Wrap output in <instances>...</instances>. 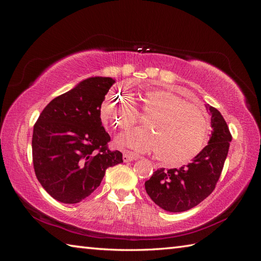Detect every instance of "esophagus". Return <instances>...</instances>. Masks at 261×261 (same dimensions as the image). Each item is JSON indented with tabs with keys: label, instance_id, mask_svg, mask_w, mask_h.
<instances>
[{
	"label": "esophagus",
	"instance_id": "1",
	"mask_svg": "<svg viewBox=\"0 0 261 261\" xmlns=\"http://www.w3.org/2000/svg\"><path fill=\"white\" fill-rule=\"evenodd\" d=\"M138 155H136V154H133V153H124L123 154V161L124 162H130V161H133V160H136V159H138Z\"/></svg>",
	"mask_w": 261,
	"mask_h": 261
}]
</instances>
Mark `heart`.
Masks as SVG:
<instances>
[{"label":"heart","mask_w":261,"mask_h":261,"mask_svg":"<svg viewBox=\"0 0 261 261\" xmlns=\"http://www.w3.org/2000/svg\"><path fill=\"white\" fill-rule=\"evenodd\" d=\"M140 111L149 115L148 128H134L118 136L115 145L134 152H155L168 164L184 163L198 153L209 134L204 110L167 89L151 88L138 96ZM102 122L127 129L138 121V110L128 93H109L100 109Z\"/></svg>","instance_id":"heart-1"}]
</instances>
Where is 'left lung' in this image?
Instances as JSON below:
<instances>
[{
  "label": "left lung",
  "instance_id": "left-lung-1",
  "mask_svg": "<svg viewBox=\"0 0 261 261\" xmlns=\"http://www.w3.org/2000/svg\"><path fill=\"white\" fill-rule=\"evenodd\" d=\"M212 133L208 145L191 163L178 169H158L145 183L146 192L160 208L181 212L196 207L213 192L222 172L232 135L223 116L206 105Z\"/></svg>",
  "mask_w": 261,
  "mask_h": 261
}]
</instances>
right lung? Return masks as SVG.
I'll return each instance as SVG.
<instances>
[{"label":"right lung","instance_id":"right-lung-1","mask_svg":"<svg viewBox=\"0 0 261 261\" xmlns=\"http://www.w3.org/2000/svg\"><path fill=\"white\" fill-rule=\"evenodd\" d=\"M114 80L91 77L54 98L34 126L33 162L46 193L64 203H77L96 191L122 152L108 148L100 109Z\"/></svg>","mask_w":261,"mask_h":261}]
</instances>
